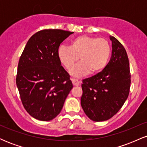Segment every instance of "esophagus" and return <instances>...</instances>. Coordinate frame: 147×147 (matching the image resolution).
<instances>
[{
  "instance_id": "34e87169",
  "label": "esophagus",
  "mask_w": 147,
  "mask_h": 147,
  "mask_svg": "<svg viewBox=\"0 0 147 147\" xmlns=\"http://www.w3.org/2000/svg\"><path fill=\"white\" fill-rule=\"evenodd\" d=\"M72 84H73L74 86H78L80 85V82L79 81L77 80V79H72Z\"/></svg>"
}]
</instances>
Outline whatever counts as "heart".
I'll list each match as a JSON object with an SVG mask.
<instances>
[{"mask_svg":"<svg viewBox=\"0 0 147 147\" xmlns=\"http://www.w3.org/2000/svg\"><path fill=\"white\" fill-rule=\"evenodd\" d=\"M111 48L105 38L80 35L72 40L69 47L62 45L58 50V58L65 68L70 70L80 57L82 62L73 67L70 74L74 77L85 75L89 72H102L109 63Z\"/></svg>","mask_w":147,"mask_h":147,"instance_id":"1","label":"heart"}]
</instances>
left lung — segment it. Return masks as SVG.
Instances as JSON below:
<instances>
[{
    "instance_id": "1",
    "label": "left lung",
    "mask_w": 147,
    "mask_h": 147,
    "mask_svg": "<svg viewBox=\"0 0 147 147\" xmlns=\"http://www.w3.org/2000/svg\"><path fill=\"white\" fill-rule=\"evenodd\" d=\"M110 61L102 72L82 84L81 105L91 120L102 122L114 116L128 98L131 86L129 61L125 48L114 36Z\"/></svg>"
}]
</instances>
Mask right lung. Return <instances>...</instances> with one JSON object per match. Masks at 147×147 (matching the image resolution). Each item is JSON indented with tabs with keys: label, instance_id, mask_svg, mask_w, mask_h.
Instances as JSON below:
<instances>
[{
	"label": "right lung",
	"instance_id": "add662e5",
	"mask_svg": "<svg viewBox=\"0 0 147 147\" xmlns=\"http://www.w3.org/2000/svg\"><path fill=\"white\" fill-rule=\"evenodd\" d=\"M72 33L58 29L37 32L20 57L16 86L25 109L38 120L56 117L73 87L58 58L60 44Z\"/></svg>",
	"mask_w": 147,
	"mask_h": 147
}]
</instances>
